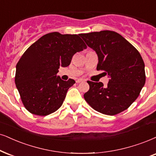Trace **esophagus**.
I'll return each instance as SVG.
<instances>
[{
    "mask_svg": "<svg viewBox=\"0 0 156 156\" xmlns=\"http://www.w3.org/2000/svg\"><path fill=\"white\" fill-rule=\"evenodd\" d=\"M85 80L84 79H78L76 80V83H82V82H84Z\"/></svg>",
    "mask_w": 156,
    "mask_h": 156,
    "instance_id": "obj_1",
    "label": "esophagus"
}]
</instances>
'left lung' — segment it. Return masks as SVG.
<instances>
[{"label": "left lung", "instance_id": "1", "mask_svg": "<svg viewBox=\"0 0 156 156\" xmlns=\"http://www.w3.org/2000/svg\"><path fill=\"white\" fill-rule=\"evenodd\" d=\"M98 56V70L109 78L107 86L88 81L84 98L93 109L106 115L127 109L138 97L145 83V64L140 54L122 35L113 31L81 34Z\"/></svg>", "mask_w": 156, "mask_h": 156}]
</instances>
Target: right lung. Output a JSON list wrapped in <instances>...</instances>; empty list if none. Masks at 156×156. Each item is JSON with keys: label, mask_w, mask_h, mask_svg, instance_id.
Here are the masks:
<instances>
[{"label": "right lung", "mask_w": 156, "mask_h": 156, "mask_svg": "<svg viewBox=\"0 0 156 156\" xmlns=\"http://www.w3.org/2000/svg\"><path fill=\"white\" fill-rule=\"evenodd\" d=\"M79 34L49 33L26 50L16 65L15 83L25 108L31 114L48 115L60 107L76 81L57 76L70 64L76 52L86 49Z\"/></svg>", "instance_id": "1"}]
</instances>
